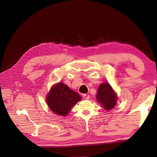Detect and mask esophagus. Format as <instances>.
<instances>
[{
	"label": "esophagus",
	"mask_w": 157,
	"mask_h": 157,
	"mask_svg": "<svg viewBox=\"0 0 157 157\" xmlns=\"http://www.w3.org/2000/svg\"><path fill=\"white\" fill-rule=\"evenodd\" d=\"M83 97H84L85 99L88 100V99H89V98H90V96H89V94H83Z\"/></svg>",
	"instance_id": "34e87169"
}]
</instances>
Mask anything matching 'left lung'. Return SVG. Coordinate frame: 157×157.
<instances>
[{
    "label": "left lung",
    "instance_id": "obj_1",
    "mask_svg": "<svg viewBox=\"0 0 157 157\" xmlns=\"http://www.w3.org/2000/svg\"><path fill=\"white\" fill-rule=\"evenodd\" d=\"M98 102L106 110L112 109L117 102V97L110 85L107 83H102L98 89L97 94Z\"/></svg>",
    "mask_w": 157,
    "mask_h": 157
}]
</instances>
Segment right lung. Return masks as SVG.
I'll list each match as a JSON object with an SVG mask.
<instances>
[{"instance_id":"right-lung-1","label":"right lung","mask_w":157,"mask_h":157,"mask_svg":"<svg viewBox=\"0 0 157 157\" xmlns=\"http://www.w3.org/2000/svg\"><path fill=\"white\" fill-rule=\"evenodd\" d=\"M82 98L78 93L70 89L63 83L55 85L50 90L46 100L49 108L59 115L66 116L72 106Z\"/></svg>"}]
</instances>
